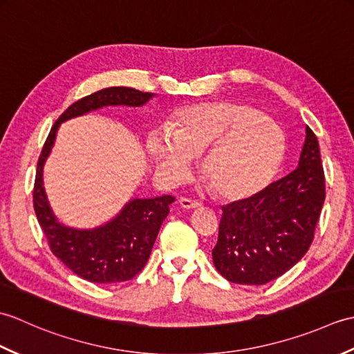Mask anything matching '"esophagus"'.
<instances>
[{
  "label": "esophagus",
  "mask_w": 354,
  "mask_h": 354,
  "mask_svg": "<svg viewBox=\"0 0 354 354\" xmlns=\"http://www.w3.org/2000/svg\"><path fill=\"white\" fill-rule=\"evenodd\" d=\"M179 204H181L183 208H187V209H194V208L201 207V202L190 199V198H181L179 199Z\"/></svg>",
  "instance_id": "1"
}]
</instances>
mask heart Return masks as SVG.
Returning <instances> with one entry per match:
<instances>
[{
  "instance_id": "b5f03b06",
  "label": "heart",
  "mask_w": 354,
  "mask_h": 354,
  "mask_svg": "<svg viewBox=\"0 0 354 354\" xmlns=\"http://www.w3.org/2000/svg\"><path fill=\"white\" fill-rule=\"evenodd\" d=\"M284 133L272 118L246 103L217 100L178 109L167 131L149 135L158 167L173 178L189 175L202 153V175L221 198L237 201L265 189L284 155Z\"/></svg>"
}]
</instances>
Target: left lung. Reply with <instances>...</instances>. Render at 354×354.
Here are the masks:
<instances>
[{"label": "left lung", "mask_w": 354, "mask_h": 354, "mask_svg": "<svg viewBox=\"0 0 354 354\" xmlns=\"http://www.w3.org/2000/svg\"><path fill=\"white\" fill-rule=\"evenodd\" d=\"M326 199L318 138L309 126L298 167L254 196L222 207L213 263L228 281L266 284L309 251Z\"/></svg>", "instance_id": "obj_1"}]
</instances>
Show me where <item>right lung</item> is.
<instances>
[{
    "label": "right lung",
    "mask_w": 354,
    "mask_h": 354,
    "mask_svg": "<svg viewBox=\"0 0 354 354\" xmlns=\"http://www.w3.org/2000/svg\"><path fill=\"white\" fill-rule=\"evenodd\" d=\"M152 94L126 86L104 88L74 102L56 120L37 161L33 207L51 252L66 268L93 283L127 281L146 266L150 251L175 198L164 194L153 199H133L114 221L95 230H73L59 223L48 207L42 187V167L62 122L108 104L141 106Z\"/></svg>",
    "instance_id": "add662e5"
}]
</instances>
